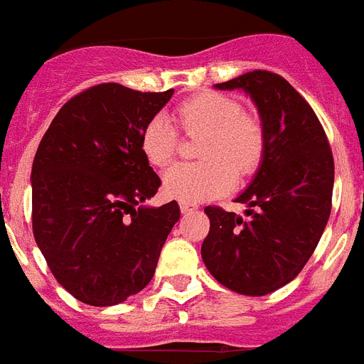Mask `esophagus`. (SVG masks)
Listing matches in <instances>:
<instances>
[{"label": "esophagus", "instance_id": "1", "mask_svg": "<svg viewBox=\"0 0 364 364\" xmlns=\"http://www.w3.org/2000/svg\"><path fill=\"white\" fill-rule=\"evenodd\" d=\"M179 208H181L183 213H191L193 210H196V204H191V202H181V204H179Z\"/></svg>", "mask_w": 364, "mask_h": 364}]
</instances>
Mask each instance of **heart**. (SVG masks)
Listing matches in <instances>:
<instances>
[{"mask_svg": "<svg viewBox=\"0 0 364 364\" xmlns=\"http://www.w3.org/2000/svg\"><path fill=\"white\" fill-rule=\"evenodd\" d=\"M176 124L187 137H198L194 164L173 166L164 176V193L181 202L208 200L227 193L232 177L248 179L262 168L267 152V135L262 120L232 97L206 91L181 101L176 107ZM179 135L160 116L145 124L141 151L151 166L164 168L173 160Z\"/></svg>", "mask_w": 364, "mask_h": 364, "instance_id": "obj_1", "label": "heart"}]
</instances>
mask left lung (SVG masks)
Masks as SVG:
<instances>
[{
    "mask_svg": "<svg viewBox=\"0 0 364 364\" xmlns=\"http://www.w3.org/2000/svg\"><path fill=\"white\" fill-rule=\"evenodd\" d=\"M218 90H244L262 116L267 152L237 202L244 215L206 206L202 259L223 287L265 296L298 277L317 248L332 210L334 158L309 102L279 74L246 72Z\"/></svg>",
    "mask_w": 364,
    "mask_h": 364,
    "instance_id": "1",
    "label": "left lung"
}]
</instances>
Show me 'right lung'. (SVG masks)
I'll return each mask as SVG.
<instances>
[{
    "label": "right lung",
    "instance_id": "add662e5",
    "mask_svg": "<svg viewBox=\"0 0 364 364\" xmlns=\"http://www.w3.org/2000/svg\"><path fill=\"white\" fill-rule=\"evenodd\" d=\"M173 90L143 93L99 83L65 102L32 164V229L53 277L95 307L151 282L181 215L176 200L145 208L162 185L141 133Z\"/></svg>",
    "mask_w": 364,
    "mask_h": 364
}]
</instances>
